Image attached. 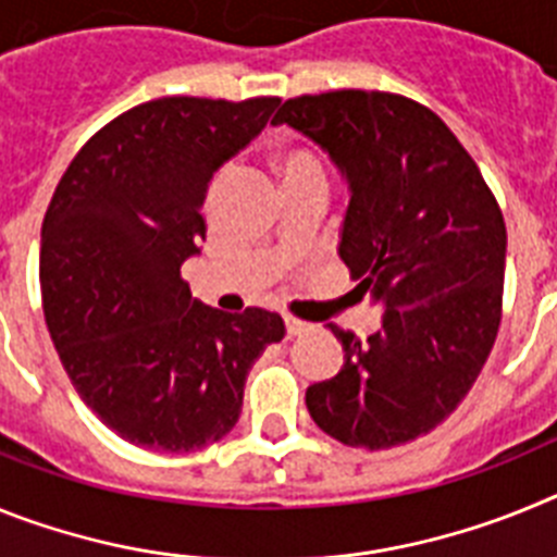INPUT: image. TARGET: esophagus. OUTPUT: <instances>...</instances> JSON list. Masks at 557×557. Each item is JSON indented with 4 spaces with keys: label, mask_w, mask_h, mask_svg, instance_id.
Instances as JSON below:
<instances>
[{
    "label": "esophagus",
    "mask_w": 557,
    "mask_h": 557,
    "mask_svg": "<svg viewBox=\"0 0 557 557\" xmlns=\"http://www.w3.org/2000/svg\"><path fill=\"white\" fill-rule=\"evenodd\" d=\"M284 329H287V334L289 337H295V334H304V332H309V323H304V321H298V318H284Z\"/></svg>",
    "instance_id": "esophagus-1"
}]
</instances>
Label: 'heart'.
<instances>
[{"label":"heart","mask_w":557,"mask_h":557,"mask_svg":"<svg viewBox=\"0 0 557 557\" xmlns=\"http://www.w3.org/2000/svg\"><path fill=\"white\" fill-rule=\"evenodd\" d=\"M275 170H278V178L282 184L298 178H312V175H323L321 164L314 156H309L307 150H287L275 159Z\"/></svg>","instance_id":"heart-1"}]
</instances>
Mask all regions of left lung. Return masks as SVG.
<instances>
[{
	"mask_svg": "<svg viewBox=\"0 0 557 557\" xmlns=\"http://www.w3.org/2000/svg\"><path fill=\"white\" fill-rule=\"evenodd\" d=\"M270 125L307 136L339 170L337 253L385 309L368 339L329 326L346 357L307 387L309 416L357 449L410 444L457 410L494 348L508 248L499 206L444 120L407 97L304 95Z\"/></svg>",
	"mask_w": 557,
	"mask_h": 557,
	"instance_id": "left-lung-1",
	"label": "left lung"
}]
</instances>
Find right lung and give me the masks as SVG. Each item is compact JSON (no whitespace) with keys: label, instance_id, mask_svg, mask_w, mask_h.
<instances>
[{"label":"right lung","instance_id":"add662e5","mask_svg":"<svg viewBox=\"0 0 557 557\" xmlns=\"http://www.w3.org/2000/svg\"><path fill=\"white\" fill-rule=\"evenodd\" d=\"M278 97H161L108 122L63 172L41 225L44 318L102 424L152 451H195L234 430L245 379L284 321L195 301L220 166L262 133Z\"/></svg>","mask_w":557,"mask_h":557}]
</instances>
